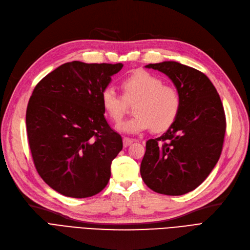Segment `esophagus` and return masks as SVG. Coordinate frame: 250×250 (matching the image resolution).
I'll list each match as a JSON object with an SVG mask.
<instances>
[{
    "mask_svg": "<svg viewBox=\"0 0 250 250\" xmlns=\"http://www.w3.org/2000/svg\"><path fill=\"white\" fill-rule=\"evenodd\" d=\"M134 141H135V140H134V139H131V138L125 137V138H124V146H125V147L130 146L131 144H133Z\"/></svg>",
    "mask_w": 250,
    "mask_h": 250,
    "instance_id": "1",
    "label": "esophagus"
}]
</instances>
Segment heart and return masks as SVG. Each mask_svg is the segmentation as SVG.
Here are the masks:
<instances>
[{"label":"heart","mask_w":250,"mask_h":250,"mask_svg":"<svg viewBox=\"0 0 250 250\" xmlns=\"http://www.w3.org/2000/svg\"><path fill=\"white\" fill-rule=\"evenodd\" d=\"M123 95L112 86L101 94L105 112L114 124H120L127 110V104H136L135 116L120 124L117 128L126 134H139L146 130L156 133L167 131L180 113L182 99L179 90L164 84V81L146 71H139L123 81Z\"/></svg>","instance_id":"heart-1"}]
</instances>
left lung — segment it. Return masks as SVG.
Here are the masks:
<instances>
[{"mask_svg":"<svg viewBox=\"0 0 250 250\" xmlns=\"http://www.w3.org/2000/svg\"><path fill=\"white\" fill-rule=\"evenodd\" d=\"M179 90L180 113L165 134L146 142L140 173L153 191L181 196L197 188L215 167L224 145L226 114L218 92L201 71L177 62L149 63Z\"/></svg>","mask_w":250,"mask_h":250,"instance_id":"left-lung-1","label":"left lung"}]
</instances>
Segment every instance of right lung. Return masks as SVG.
I'll return each instance as SVG.
<instances>
[{
    "mask_svg": "<svg viewBox=\"0 0 250 250\" xmlns=\"http://www.w3.org/2000/svg\"><path fill=\"white\" fill-rule=\"evenodd\" d=\"M123 67L66 62L33 90L25 124L34 165L45 183L63 196L92 197L110 179L123 139L107 123L101 94Z\"/></svg>",
    "mask_w": 250,
    "mask_h": 250,
    "instance_id": "obj_1",
    "label": "right lung"
}]
</instances>
